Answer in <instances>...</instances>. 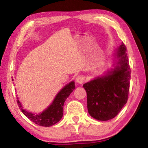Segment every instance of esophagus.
<instances>
[{"mask_svg":"<svg viewBox=\"0 0 148 148\" xmlns=\"http://www.w3.org/2000/svg\"><path fill=\"white\" fill-rule=\"evenodd\" d=\"M76 81L77 83L78 84H83L84 82L85 81V77L83 75H79V76H77L76 77Z\"/></svg>","mask_w":148,"mask_h":148,"instance_id":"obj_1","label":"esophagus"}]
</instances>
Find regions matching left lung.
Masks as SVG:
<instances>
[{"label": "left lung", "mask_w": 148, "mask_h": 148, "mask_svg": "<svg viewBox=\"0 0 148 148\" xmlns=\"http://www.w3.org/2000/svg\"><path fill=\"white\" fill-rule=\"evenodd\" d=\"M116 56L119 61L113 71L83 86L87 95L89 114L100 121L114 118L129 98L131 69L126 46L123 42Z\"/></svg>", "instance_id": "8db88e82"}]
</instances>
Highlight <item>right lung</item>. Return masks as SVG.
<instances>
[{"mask_svg":"<svg viewBox=\"0 0 148 148\" xmlns=\"http://www.w3.org/2000/svg\"><path fill=\"white\" fill-rule=\"evenodd\" d=\"M75 89L74 82H71L62 88L54 99L50 106L41 114L34 115L23 109L20 102L17 101L20 110L26 117L35 124L42 127H50L57 123L62 118L63 115V105L66 99Z\"/></svg>","mask_w":148,"mask_h":148,"instance_id":"right-lung-1","label":"right lung"}]
</instances>
